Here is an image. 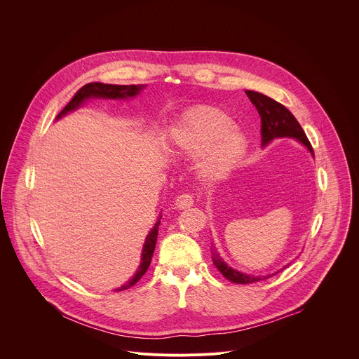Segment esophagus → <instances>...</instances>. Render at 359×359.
I'll return each instance as SVG.
<instances>
[{
  "label": "esophagus",
  "instance_id": "1",
  "mask_svg": "<svg viewBox=\"0 0 359 359\" xmlns=\"http://www.w3.org/2000/svg\"><path fill=\"white\" fill-rule=\"evenodd\" d=\"M175 204H176V208H177V209H180V210H183V209H189V208H191L193 204H194V197H193L190 193L180 194V196L176 198Z\"/></svg>",
  "mask_w": 359,
  "mask_h": 359
}]
</instances>
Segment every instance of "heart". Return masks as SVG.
Listing matches in <instances>:
<instances>
[{
	"label": "heart",
	"instance_id": "1",
	"mask_svg": "<svg viewBox=\"0 0 359 359\" xmlns=\"http://www.w3.org/2000/svg\"><path fill=\"white\" fill-rule=\"evenodd\" d=\"M170 144L186 156L203 153L200 172L208 180L226 177L244 159L248 146L233 119L210 105L186 111L170 129Z\"/></svg>",
	"mask_w": 359,
	"mask_h": 359
}]
</instances>
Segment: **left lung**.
<instances>
[{
	"mask_svg": "<svg viewBox=\"0 0 359 359\" xmlns=\"http://www.w3.org/2000/svg\"><path fill=\"white\" fill-rule=\"evenodd\" d=\"M245 95L251 100V104L257 108L259 115L262 118V144H267L276 137H295L301 143H304L306 147L310 149L311 153H314L313 146L306 137L305 132L302 130L298 121L294 118V115L284 107L280 102L259 93L254 90H245ZM213 264L217 267V270L231 283L236 284H251V283H259L263 280H267L271 276L267 277H254L243 274L237 270H233L229 267L220 257L215 255ZM274 276V274H273Z\"/></svg>",
	"mask_w": 359,
	"mask_h": 359,
	"instance_id": "left-lung-1",
	"label": "left lung"
}]
</instances>
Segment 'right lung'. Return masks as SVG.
<instances>
[{
	"label": "right lung",
	"instance_id": "1",
	"mask_svg": "<svg viewBox=\"0 0 359 359\" xmlns=\"http://www.w3.org/2000/svg\"><path fill=\"white\" fill-rule=\"evenodd\" d=\"M146 85H111V83H102V82H90L83 85L75 95L74 97L69 100V104L58 114L57 119H60L61 116L67 115L68 112L76 109L82 102L88 97H109V99H122V97H132L135 95H137ZM161 224V219L158 220V223L155 224L150 230V233L146 237L144 245H143V252H142V263L139 266V270L136 271L135 277L125 285H122L121 288H118L116 291H122V290H128L129 287L135 285L142 277L143 274L147 271L150 262H151V255L153 251H155V245H156V240H158V229Z\"/></svg>",
	"mask_w": 359,
	"mask_h": 359
}]
</instances>
